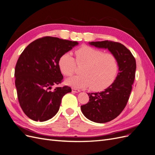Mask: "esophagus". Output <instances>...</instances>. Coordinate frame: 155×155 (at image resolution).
Wrapping results in <instances>:
<instances>
[{"label": "esophagus", "mask_w": 155, "mask_h": 155, "mask_svg": "<svg viewBox=\"0 0 155 155\" xmlns=\"http://www.w3.org/2000/svg\"><path fill=\"white\" fill-rule=\"evenodd\" d=\"M72 91L74 93H79L81 91V90H79V89H77L75 88H72Z\"/></svg>", "instance_id": "34e87169"}]
</instances>
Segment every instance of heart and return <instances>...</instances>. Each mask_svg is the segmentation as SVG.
<instances>
[{
  "instance_id": "heart-1",
  "label": "heart",
  "mask_w": 155,
  "mask_h": 155,
  "mask_svg": "<svg viewBox=\"0 0 155 155\" xmlns=\"http://www.w3.org/2000/svg\"><path fill=\"white\" fill-rule=\"evenodd\" d=\"M74 54L75 59L71 53H65L58 60L60 70L68 77L75 72L77 64L83 66L82 74L66 81L70 86L75 89L91 87L93 90H101L110 86L115 80L119 67L118 60L114 54L104 53L100 49L88 46L78 48Z\"/></svg>"
}]
</instances>
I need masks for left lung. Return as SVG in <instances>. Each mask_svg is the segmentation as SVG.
Returning <instances> with one entry per match:
<instances>
[{"label":"left lung","instance_id":"8db88e82","mask_svg":"<svg viewBox=\"0 0 155 155\" xmlns=\"http://www.w3.org/2000/svg\"><path fill=\"white\" fill-rule=\"evenodd\" d=\"M91 46L107 49L118 62L119 72L114 81L103 91L87 93L89 102L81 106L84 115L97 123H106L117 118L126 107L135 77L136 61L123 44L109 41L91 42Z\"/></svg>","mask_w":155,"mask_h":155}]
</instances>
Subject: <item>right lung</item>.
<instances>
[{
  "instance_id": "add662e5",
  "label": "right lung",
  "mask_w": 155,
  "mask_h": 155,
  "mask_svg": "<svg viewBox=\"0 0 155 155\" xmlns=\"http://www.w3.org/2000/svg\"><path fill=\"white\" fill-rule=\"evenodd\" d=\"M78 43L57 37H44L34 41L20 55L15 69L18 100L26 116L35 121L53 118L59 110L62 97L71 92L61 83L63 76L58 60Z\"/></svg>"
}]
</instances>
